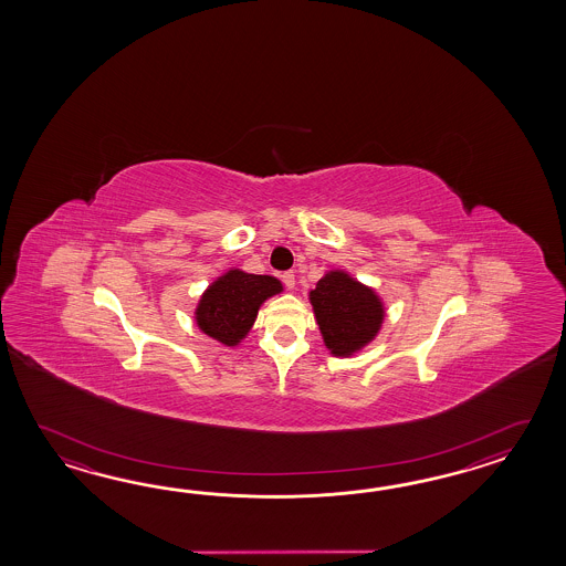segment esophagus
I'll list each match as a JSON object with an SVG mask.
<instances>
[{"label": "esophagus", "mask_w": 566, "mask_h": 566, "mask_svg": "<svg viewBox=\"0 0 566 566\" xmlns=\"http://www.w3.org/2000/svg\"><path fill=\"white\" fill-rule=\"evenodd\" d=\"M281 279H283V283H285V287H295V273H293V271H287V273H283V277Z\"/></svg>", "instance_id": "obj_1"}]
</instances>
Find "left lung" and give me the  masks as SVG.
Here are the masks:
<instances>
[{
    "mask_svg": "<svg viewBox=\"0 0 566 566\" xmlns=\"http://www.w3.org/2000/svg\"><path fill=\"white\" fill-rule=\"evenodd\" d=\"M310 301L325 346L342 358L368 346L385 322V305L374 289L346 271L325 273L310 291Z\"/></svg>",
    "mask_w": 566,
    "mask_h": 566,
    "instance_id": "8db88e82",
    "label": "left lung"
}]
</instances>
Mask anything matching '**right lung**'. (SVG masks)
Here are the masks:
<instances>
[{
	"label": "right lung",
	"mask_w": 566,
	"mask_h": 566,
	"mask_svg": "<svg viewBox=\"0 0 566 566\" xmlns=\"http://www.w3.org/2000/svg\"><path fill=\"white\" fill-rule=\"evenodd\" d=\"M281 291L279 279L230 269L202 293L196 324L206 336L224 346H237L251 332L259 307Z\"/></svg>",
	"instance_id": "obj_1"
}]
</instances>
